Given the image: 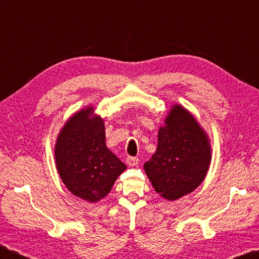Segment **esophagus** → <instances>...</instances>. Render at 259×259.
Masks as SVG:
<instances>
[{
    "label": "esophagus",
    "instance_id": "esophagus-1",
    "mask_svg": "<svg viewBox=\"0 0 259 259\" xmlns=\"http://www.w3.org/2000/svg\"><path fill=\"white\" fill-rule=\"evenodd\" d=\"M126 162H127V165L130 167H135L138 165L140 160H138V158H135V157H128V158L126 159Z\"/></svg>",
    "mask_w": 259,
    "mask_h": 259
}]
</instances>
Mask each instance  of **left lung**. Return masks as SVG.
Instances as JSON below:
<instances>
[{"label": "left lung", "instance_id": "1", "mask_svg": "<svg viewBox=\"0 0 259 259\" xmlns=\"http://www.w3.org/2000/svg\"><path fill=\"white\" fill-rule=\"evenodd\" d=\"M158 130L155 154L144 170L155 191L175 201L194 191L209 170L210 138L195 117L181 104H172Z\"/></svg>", "mask_w": 259, "mask_h": 259}]
</instances>
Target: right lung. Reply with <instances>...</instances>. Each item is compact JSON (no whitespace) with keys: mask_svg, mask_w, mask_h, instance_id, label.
I'll return each instance as SVG.
<instances>
[{"mask_svg":"<svg viewBox=\"0 0 259 259\" xmlns=\"http://www.w3.org/2000/svg\"><path fill=\"white\" fill-rule=\"evenodd\" d=\"M61 181L75 197L96 203L109 194L126 165L106 146L104 119L93 105L75 112L62 126L55 144Z\"/></svg>","mask_w":259,"mask_h":259,"instance_id":"1","label":"right lung"}]
</instances>
